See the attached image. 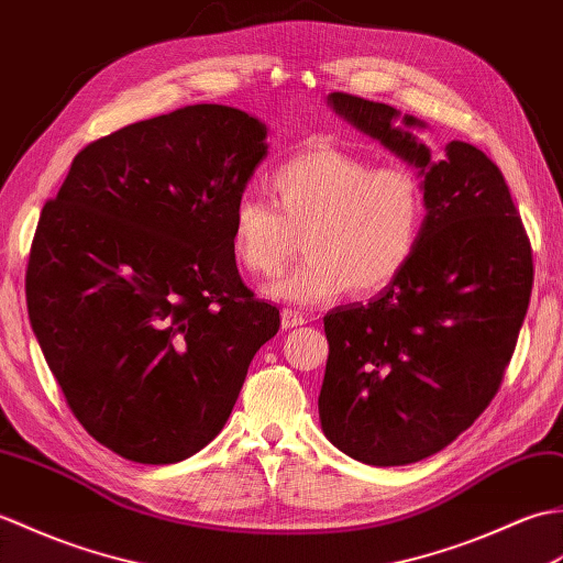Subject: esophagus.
I'll use <instances>...</instances> for the list:
<instances>
[{"label":"esophagus","mask_w":563,"mask_h":563,"mask_svg":"<svg viewBox=\"0 0 563 563\" xmlns=\"http://www.w3.org/2000/svg\"><path fill=\"white\" fill-rule=\"evenodd\" d=\"M306 322V316L301 313V310H296V308H282V324L286 330H291V328H298V324H303Z\"/></svg>","instance_id":"34e87169"}]
</instances>
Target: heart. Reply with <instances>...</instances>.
<instances>
[{
    "label": "heart",
    "mask_w": 563,
    "mask_h": 563,
    "mask_svg": "<svg viewBox=\"0 0 563 563\" xmlns=\"http://www.w3.org/2000/svg\"><path fill=\"white\" fill-rule=\"evenodd\" d=\"M272 201L241 195L231 211V253L257 277H272L303 235L301 265L269 291L298 306L328 303L346 289L378 294L409 267L427 195L415 170L378 166L340 146L303 148L272 170Z\"/></svg>",
    "instance_id": "b5f03b06"
}]
</instances>
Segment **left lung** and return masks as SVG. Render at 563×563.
<instances>
[{
  "mask_svg": "<svg viewBox=\"0 0 563 563\" xmlns=\"http://www.w3.org/2000/svg\"><path fill=\"white\" fill-rule=\"evenodd\" d=\"M334 110L421 168L427 223L409 267L380 296L322 318L330 354L318 397L322 431L366 465L443 451L489 407L532 294V245L508 185L477 146L443 158L393 106L344 91Z\"/></svg>",
  "mask_w": 563,
  "mask_h": 563,
  "instance_id": "1",
  "label": "left lung"
}]
</instances>
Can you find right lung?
Listing matches in <instances>:
<instances>
[{
	"mask_svg": "<svg viewBox=\"0 0 563 563\" xmlns=\"http://www.w3.org/2000/svg\"><path fill=\"white\" fill-rule=\"evenodd\" d=\"M265 124L202 103L74 156L33 235L26 303L67 407L98 443L173 465L217 439L279 310L231 253Z\"/></svg>",
	"mask_w": 563,
	"mask_h": 563,
	"instance_id": "obj_1",
	"label": "right lung"
}]
</instances>
